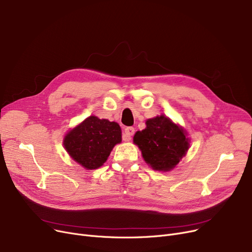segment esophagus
Segmentation results:
<instances>
[{
  "mask_svg": "<svg viewBox=\"0 0 252 252\" xmlns=\"http://www.w3.org/2000/svg\"><path fill=\"white\" fill-rule=\"evenodd\" d=\"M135 134V128L132 126H127L125 128V141H129L132 136Z\"/></svg>",
  "mask_w": 252,
  "mask_h": 252,
  "instance_id": "1",
  "label": "esophagus"
}]
</instances>
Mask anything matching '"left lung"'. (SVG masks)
Instances as JSON below:
<instances>
[{
  "label": "left lung",
  "mask_w": 252,
  "mask_h": 252,
  "mask_svg": "<svg viewBox=\"0 0 252 252\" xmlns=\"http://www.w3.org/2000/svg\"><path fill=\"white\" fill-rule=\"evenodd\" d=\"M189 142L187 132L163 114L147 119L146 127L134 136L144 160L153 170L163 172L178 165L187 155Z\"/></svg>",
  "instance_id": "1"
}]
</instances>
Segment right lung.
Segmentation results:
<instances>
[{
  "instance_id": "add662e5",
  "label": "right lung",
  "mask_w": 252,
  "mask_h": 252,
  "mask_svg": "<svg viewBox=\"0 0 252 252\" xmlns=\"http://www.w3.org/2000/svg\"><path fill=\"white\" fill-rule=\"evenodd\" d=\"M122 142V128L114 122L90 116L63 138L69 156L87 170L104 165L113 147Z\"/></svg>"
}]
</instances>
